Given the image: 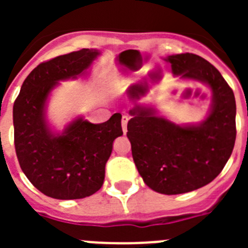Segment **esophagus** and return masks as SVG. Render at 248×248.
I'll list each match as a JSON object with an SVG mask.
<instances>
[{"label":"esophagus","mask_w":248,"mask_h":248,"mask_svg":"<svg viewBox=\"0 0 248 248\" xmlns=\"http://www.w3.org/2000/svg\"><path fill=\"white\" fill-rule=\"evenodd\" d=\"M128 122H129V117H126V115H123L122 118V128H123V131H124V134L126 133V126H128Z\"/></svg>","instance_id":"esophagus-1"}]
</instances>
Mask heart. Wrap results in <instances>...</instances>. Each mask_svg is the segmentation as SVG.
Returning a JSON list of instances; mask_svg holds the SVG:
<instances>
[{"label":"heart","mask_w":248,"mask_h":248,"mask_svg":"<svg viewBox=\"0 0 248 248\" xmlns=\"http://www.w3.org/2000/svg\"><path fill=\"white\" fill-rule=\"evenodd\" d=\"M133 79H134V76H131V74H129V76H119L117 78V82H118V85H120V87H124V85L129 84L130 82H133Z\"/></svg>","instance_id":"heart-1"}]
</instances>
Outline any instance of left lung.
<instances>
[{"label": "left lung", "mask_w": 248, "mask_h": 248, "mask_svg": "<svg viewBox=\"0 0 248 248\" xmlns=\"http://www.w3.org/2000/svg\"><path fill=\"white\" fill-rule=\"evenodd\" d=\"M175 77L205 84L211 105L198 124H175L153 105L137 104L129 110L128 137L140 176L154 191L177 195L211 183L231 156L236 140V102L220 72L192 53L164 58Z\"/></svg>", "instance_id": "left-lung-1"}]
</instances>
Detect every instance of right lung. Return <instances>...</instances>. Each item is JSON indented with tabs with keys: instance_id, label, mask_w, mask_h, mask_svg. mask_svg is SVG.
Wrapping results in <instances>:
<instances>
[{
	"instance_id": "add662e5",
	"label": "right lung",
	"mask_w": 248,
	"mask_h": 248,
	"mask_svg": "<svg viewBox=\"0 0 248 248\" xmlns=\"http://www.w3.org/2000/svg\"><path fill=\"white\" fill-rule=\"evenodd\" d=\"M99 49L83 48L41 63L28 74L13 104L15 148L32 185L58 200H76L102 187L113 141L122 137V114L93 124L79 115L62 131L50 125L47 105L61 80L88 76Z\"/></svg>"
}]
</instances>
